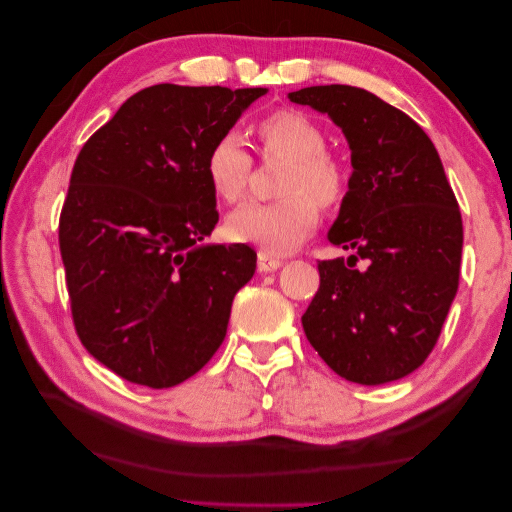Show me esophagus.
<instances>
[{
    "instance_id": "34e87169",
    "label": "esophagus",
    "mask_w": 512,
    "mask_h": 512,
    "mask_svg": "<svg viewBox=\"0 0 512 512\" xmlns=\"http://www.w3.org/2000/svg\"><path fill=\"white\" fill-rule=\"evenodd\" d=\"M280 267H282V260L280 258L265 252V250L258 252V269L260 271H277Z\"/></svg>"
}]
</instances>
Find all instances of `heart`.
<instances>
[{
    "label": "heart",
    "instance_id": "obj_1",
    "mask_svg": "<svg viewBox=\"0 0 512 512\" xmlns=\"http://www.w3.org/2000/svg\"><path fill=\"white\" fill-rule=\"evenodd\" d=\"M258 136L269 153H284L290 166L280 183L282 198L247 203L228 218L232 239L260 245L269 254H288L318 224V205L333 207L346 188L342 166L327 151V136L314 119L294 108H280L258 123ZM207 177L224 203L245 196L252 158L241 136L228 132L207 153Z\"/></svg>",
    "mask_w": 512,
    "mask_h": 512
}]
</instances>
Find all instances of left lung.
I'll use <instances>...</instances> for the list:
<instances>
[{
    "mask_svg": "<svg viewBox=\"0 0 512 512\" xmlns=\"http://www.w3.org/2000/svg\"><path fill=\"white\" fill-rule=\"evenodd\" d=\"M342 128L352 175L329 241L354 254L320 260L303 314L309 344L335 374L386 384L436 346L459 286L463 224L431 138L371 91L316 85L288 94ZM356 259H367L365 270Z\"/></svg>",
    "mask_w": 512,
    "mask_h": 512,
    "instance_id": "1",
    "label": "left lung"
}]
</instances>
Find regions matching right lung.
Segmentation results:
<instances>
[{"label": "right lung", "instance_id": "obj_1", "mask_svg": "<svg viewBox=\"0 0 512 512\" xmlns=\"http://www.w3.org/2000/svg\"><path fill=\"white\" fill-rule=\"evenodd\" d=\"M267 87L153 85L119 106L74 162L59 218L81 344L123 380L168 389L224 342L256 252L211 245L207 153Z\"/></svg>", "mask_w": 512, "mask_h": 512}]
</instances>
